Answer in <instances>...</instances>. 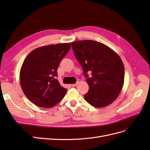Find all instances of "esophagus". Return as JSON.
<instances>
[{
    "label": "esophagus",
    "mask_w": 150,
    "mask_h": 150,
    "mask_svg": "<svg viewBox=\"0 0 150 150\" xmlns=\"http://www.w3.org/2000/svg\"><path fill=\"white\" fill-rule=\"evenodd\" d=\"M72 85V86H73V87H74V86H77V83H76V84H71Z\"/></svg>",
    "instance_id": "34e87169"
}]
</instances>
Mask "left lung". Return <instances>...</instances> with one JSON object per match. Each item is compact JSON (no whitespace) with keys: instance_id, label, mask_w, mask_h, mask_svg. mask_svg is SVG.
<instances>
[{"instance_id":"obj_1","label":"left lung","mask_w":150,"mask_h":150,"mask_svg":"<svg viewBox=\"0 0 150 150\" xmlns=\"http://www.w3.org/2000/svg\"><path fill=\"white\" fill-rule=\"evenodd\" d=\"M71 44L87 78L89 91L84 94L85 100L96 108L110 105L119 96L124 84L125 67L121 57L106 45L94 40ZM88 71L92 72L91 77Z\"/></svg>"}]
</instances>
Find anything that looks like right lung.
Here are the masks:
<instances>
[{
    "instance_id": "1",
    "label": "right lung",
    "mask_w": 150,
    "mask_h": 150,
    "mask_svg": "<svg viewBox=\"0 0 150 150\" xmlns=\"http://www.w3.org/2000/svg\"><path fill=\"white\" fill-rule=\"evenodd\" d=\"M71 43L47 45L32 51L22 63L19 80L22 91L36 106L49 108L64 97L67 89L56 79L57 68Z\"/></svg>"
}]
</instances>
